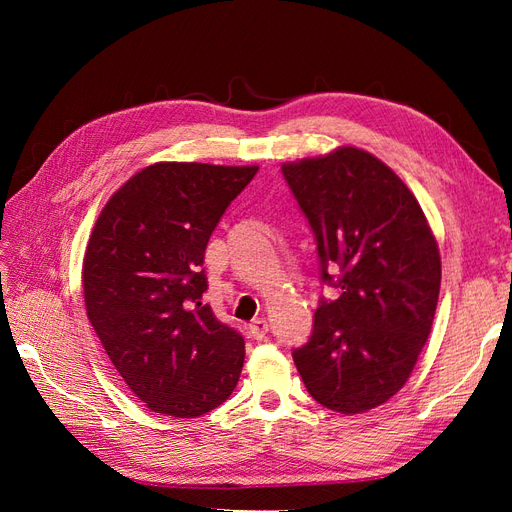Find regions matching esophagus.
<instances>
[{
    "instance_id": "esophagus-1",
    "label": "esophagus",
    "mask_w": 512,
    "mask_h": 512,
    "mask_svg": "<svg viewBox=\"0 0 512 512\" xmlns=\"http://www.w3.org/2000/svg\"><path fill=\"white\" fill-rule=\"evenodd\" d=\"M267 331H269V322L265 320V318H258V320H254L252 324H250V335L254 337V339H262L267 335Z\"/></svg>"
}]
</instances>
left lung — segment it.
<instances>
[{
    "mask_svg": "<svg viewBox=\"0 0 512 512\" xmlns=\"http://www.w3.org/2000/svg\"><path fill=\"white\" fill-rule=\"evenodd\" d=\"M282 173L316 235L322 280L342 290L320 301L294 365L324 408H378L408 382L429 337L438 241L408 185L365 149L284 162Z\"/></svg>",
    "mask_w": 512,
    "mask_h": 512,
    "instance_id": "8db88e82",
    "label": "left lung"
}]
</instances>
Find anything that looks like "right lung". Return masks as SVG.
I'll use <instances>...</instances> for the list:
<instances>
[{"label": "right lung", "mask_w": 512, "mask_h": 512, "mask_svg": "<svg viewBox=\"0 0 512 512\" xmlns=\"http://www.w3.org/2000/svg\"><path fill=\"white\" fill-rule=\"evenodd\" d=\"M258 166L156 162L106 200L83 258L87 318L143 404L194 418L230 397L245 342L203 303L211 232Z\"/></svg>", "instance_id": "right-lung-1"}]
</instances>
